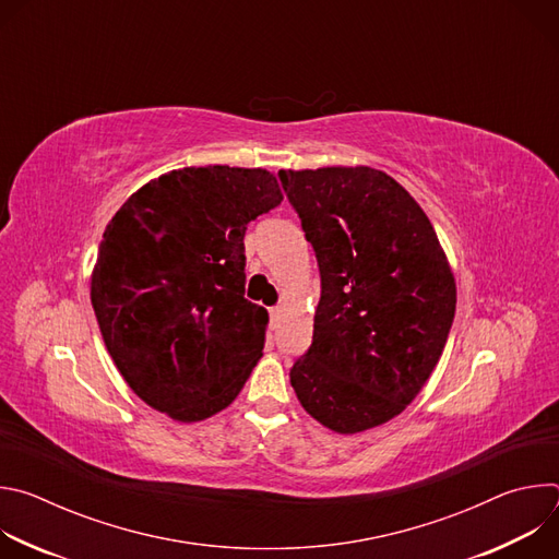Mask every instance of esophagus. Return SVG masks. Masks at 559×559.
Listing matches in <instances>:
<instances>
[{
    "instance_id": "34e87169",
    "label": "esophagus",
    "mask_w": 559,
    "mask_h": 559,
    "mask_svg": "<svg viewBox=\"0 0 559 559\" xmlns=\"http://www.w3.org/2000/svg\"><path fill=\"white\" fill-rule=\"evenodd\" d=\"M278 313H281V309H278V307H270V318H272V323H274V321H278Z\"/></svg>"
}]
</instances>
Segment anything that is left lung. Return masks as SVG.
<instances>
[{
	"label": "left lung",
	"mask_w": 559,
	"mask_h": 559,
	"mask_svg": "<svg viewBox=\"0 0 559 559\" xmlns=\"http://www.w3.org/2000/svg\"><path fill=\"white\" fill-rule=\"evenodd\" d=\"M321 270L313 341L289 382L302 409L352 436L403 414L436 369L455 278L416 199L369 166L281 170Z\"/></svg>",
	"instance_id": "8db88e82"
}]
</instances>
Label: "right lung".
Masks as SVG:
<instances>
[{
	"label": "right lung",
	"mask_w": 559,
	"mask_h": 559,
	"mask_svg": "<svg viewBox=\"0 0 559 559\" xmlns=\"http://www.w3.org/2000/svg\"><path fill=\"white\" fill-rule=\"evenodd\" d=\"M281 201L270 170L183 168L141 186L106 225L91 300L119 373L152 409L201 423L243 389L270 323L243 296V236Z\"/></svg>",
	"instance_id": "add662e5"
}]
</instances>
